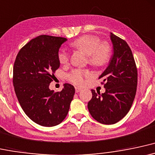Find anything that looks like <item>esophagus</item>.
I'll return each mask as SVG.
<instances>
[{
    "label": "esophagus",
    "mask_w": 155,
    "mask_h": 155,
    "mask_svg": "<svg viewBox=\"0 0 155 155\" xmlns=\"http://www.w3.org/2000/svg\"><path fill=\"white\" fill-rule=\"evenodd\" d=\"M81 88H79V87H75V92L76 93H78V92H80L81 91Z\"/></svg>",
    "instance_id": "1"
}]
</instances>
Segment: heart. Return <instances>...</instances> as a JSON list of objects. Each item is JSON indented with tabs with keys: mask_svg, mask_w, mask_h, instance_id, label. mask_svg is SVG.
<instances>
[{
	"mask_svg": "<svg viewBox=\"0 0 155 155\" xmlns=\"http://www.w3.org/2000/svg\"><path fill=\"white\" fill-rule=\"evenodd\" d=\"M71 47L81 50L88 55V62L96 67H102L108 63L110 58L111 48L107 42H101L98 36L93 35H83L73 41ZM58 61L61 64L68 63L69 55L65 49L59 51ZM91 74L88 71L76 69L69 74V80L74 84L82 86L85 82V78H90Z\"/></svg>",
	"mask_w": 155,
	"mask_h": 155,
	"instance_id": "1",
	"label": "heart"
}]
</instances>
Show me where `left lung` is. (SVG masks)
I'll list each match as a JSON object with an SVG mask.
<instances>
[{
  "instance_id": "1",
  "label": "left lung",
  "mask_w": 155,
  "mask_h": 155,
  "mask_svg": "<svg viewBox=\"0 0 155 155\" xmlns=\"http://www.w3.org/2000/svg\"><path fill=\"white\" fill-rule=\"evenodd\" d=\"M114 54L109 65L99 79L102 78L105 92L91 90L88 102L90 114L98 122L114 124L129 112L136 94L138 72L133 53L127 43L110 33Z\"/></svg>"
}]
</instances>
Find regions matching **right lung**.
Instances as JSON below:
<instances>
[{
	"label": "right lung",
	"mask_w": 155,
	"mask_h": 155,
	"mask_svg": "<svg viewBox=\"0 0 155 155\" xmlns=\"http://www.w3.org/2000/svg\"><path fill=\"white\" fill-rule=\"evenodd\" d=\"M67 40L39 36L22 47L15 59L13 85L17 100L26 115L41 126L53 127L62 122L75 92L69 83L60 92L49 88L60 67L59 48Z\"/></svg>",
	"instance_id": "add662e5"
}]
</instances>
